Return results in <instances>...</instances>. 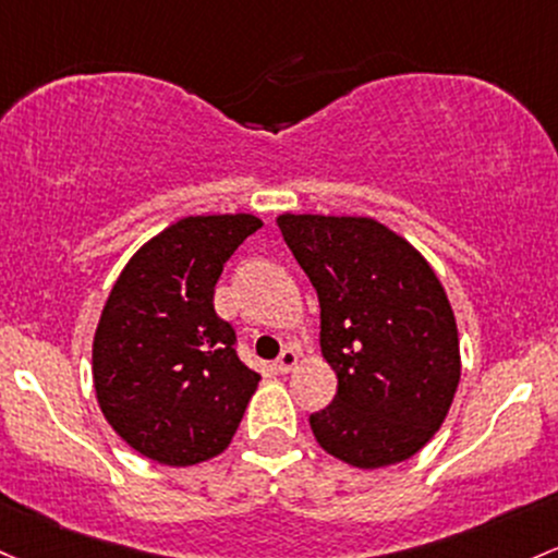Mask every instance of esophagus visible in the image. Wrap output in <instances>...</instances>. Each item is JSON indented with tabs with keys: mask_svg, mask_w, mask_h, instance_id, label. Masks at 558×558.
<instances>
[{
	"mask_svg": "<svg viewBox=\"0 0 558 558\" xmlns=\"http://www.w3.org/2000/svg\"><path fill=\"white\" fill-rule=\"evenodd\" d=\"M296 365H299V352L293 347H286L283 352H280V357L275 360V371L278 373H291Z\"/></svg>",
	"mask_w": 558,
	"mask_h": 558,
	"instance_id": "esophagus-1",
	"label": "esophagus"
}]
</instances>
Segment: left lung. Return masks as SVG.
I'll list each match as a JSON object with an SVG mask.
<instances>
[{
  "mask_svg": "<svg viewBox=\"0 0 558 558\" xmlns=\"http://www.w3.org/2000/svg\"><path fill=\"white\" fill-rule=\"evenodd\" d=\"M278 228L320 302V352L336 400L310 415L317 445L354 469L413 458L461 381L456 315L418 248L371 217L280 214Z\"/></svg>",
  "mask_w": 558,
  "mask_h": 558,
  "instance_id": "1",
  "label": "left lung"
}]
</instances>
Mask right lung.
Segmentation results:
<instances>
[{"mask_svg": "<svg viewBox=\"0 0 558 558\" xmlns=\"http://www.w3.org/2000/svg\"><path fill=\"white\" fill-rule=\"evenodd\" d=\"M262 228L254 214L182 217L143 243L92 341L97 405L121 439L163 466L219 456L262 376L235 354V330L214 312L225 262Z\"/></svg>", "mask_w": 558, "mask_h": 558, "instance_id": "add662e5", "label": "right lung"}]
</instances>
